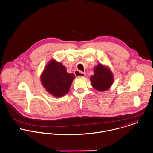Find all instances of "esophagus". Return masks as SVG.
<instances>
[{"label":"esophagus","instance_id":"34e87169","mask_svg":"<svg viewBox=\"0 0 153 153\" xmlns=\"http://www.w3.org/2000/svg\"><path fill=\"white\" fill-rule=\"evenodd\" d=\"M75 75L77 77H85L86 74L85 73H83L80 71H75Z\"/></svg>","mask_w":153,"mask_h":153}]
</instances>
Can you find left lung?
<instances>
[{"mask_svg": "<svg viewBox=\"0 0 153 153\" xmlns=\"http://www.w3.org/2000/svg\"><path fill=\"white\" fill-rule=\"evenodd\" d=\"M93 70L94 74L90 78L92 87L99 92L108 91L112 85L114 79L109 67L99 63Z\"/></svg>", "mask_w": 153, "mask_h": 153, "instance_id": "obj_1", "label": "left lung"}]
</instances>
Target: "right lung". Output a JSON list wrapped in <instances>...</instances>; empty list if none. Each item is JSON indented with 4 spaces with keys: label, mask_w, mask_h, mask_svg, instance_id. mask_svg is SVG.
Instances as JSON below:
<instances>
[{
    "label": "right lung",
    "mask_w": 153,
    "mask_h": 153,
    "mask_svg": "<svg viewBox=\"0 0 153 153\" xmlns=\"http://www.w3.org/2000/svg\"><path fill=\"white\" fill-rule=\"evenodd\" d=\"M73 73L67 72L60 62L52 59L45 65L41 74V82L47 92L56 97L67 94L75 78Z\"/></svg>",
    "instance_id": "obj_1"
}]
</instances>
